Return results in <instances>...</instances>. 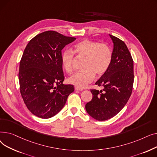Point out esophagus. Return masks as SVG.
I'll return each instance as SVG.
<instances>
[{
  "label": "esophagus",
  "mask_w": 157,
  "mask_h": 157,
  "mask_svg": "<svg viewBox=\"0 0 157 157\" xmlns=\"http://www.w3.org/2000/svg\"><path fill=\"white\" fill-rule=\"evenodd\" d=\"M75 90H78V91H83V88L78 87V86H76V87H75Z\"/></svg>",
  "instance_id": "esophagus-1"
}]
</instances>
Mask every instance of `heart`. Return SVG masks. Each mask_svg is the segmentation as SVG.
Listing matches in <instances>:
<instances>
[{
	"label": "heart",
	"mask_w": 157,
	"mask_h": 157,
	"mask_svg": "<svg viewBox=\"0 0 157 157\" xmlns=\"http://www.w3.org/2000/svg\"><path fill=\"white\" fill-rule=\"evenodd\" d=\"M74 52L78 57H84L83 71L76 72L67 79L70 84L78 87H85L98 76L104 74L110 67L113 53L106 44L100 43L89 39H84L74 45ZM72 51L65 49L61 55L63 69L68 73L73 71V63L75 56Z\"/></svg>",
	"instance_id": "heart-1"
}]
</instances>
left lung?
<instances>
[{
	"mask_svg": "<svg viewBox=\"0 0 157 157\" xmlns=\"http://www.w3.org/2000/svg\"><path fill=\"white\" fill-rule=\"evenodd\" d=\"M109 36L113 43L112 62L109 69L95 83L104 89L90 90L92 99L85 105L87 113L98 121L114 117L123 108L134 83V62L127 46L118 37Z\"/></svg>",
	"mask_w": 157,
	"mask_h": 157,
	"instance_id": "left-lung-1",
	"label": "left lung"
}]
</instances>
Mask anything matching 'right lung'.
Masks as SVG:
<instances>
[{
  "mask_svg": "<svg viewBox=\"0 0 157 157\" xmlns=\"http://www.w3.org/2000/svg\"><path fill=\"white\" fill-rule=\"evenodd\" d=\"M76 40L49 30L36 36L27 45L20 63V90L28 109L40 118H52L60 112L74 92L63 85L62 49Z\"/></svg>",
  "mask_w": 157,
  "mask_h": 157,
  "instance_id": "obj_1",
  "label": "right lung"
}]
</instances>
